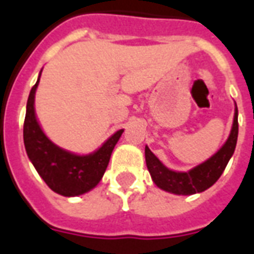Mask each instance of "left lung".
Here are the masks:
<instances>
[{"label":"left lung","mask_w":254,"mask_h":254,"mask_svg":"<svg viewBox=\"0 0 254 254\" xmlns=\"http://www.w3.org/2000/svg\"><path fill=\"white\" fill-rule=\"evenodd\" d=\"M238 138V109L235 105L233 127L226 143L209 159L188 171H176L166 167L158 156L145 145V163L151 178L162 190L178 196H190L207 190L218 181L219 177L234 154Z\"/></svg>","instance_id":"8db88e82"}]
</instances>
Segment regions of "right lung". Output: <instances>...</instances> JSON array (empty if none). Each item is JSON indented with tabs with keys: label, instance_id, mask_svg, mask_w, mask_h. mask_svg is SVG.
Returning a JSON list of instances; mask_svg holds the SVG:
<instances>
[{
	"label": "right lung",
	"instance_id": "add662e5",
	"mask_svg": "<svg viewBox=\"0 0 254 254\" xmlns=\"http://www.w3.org/2000/svg\"><path fill=\"white\" fill-rule=\"evenodd\" d=\"M41 73L27 100L23 130L25 151L38 174L53 191L65 197L81 196L92 190L100 182L109 165L111 152L124 129L111 134L91 154L78 155L58 147L47 137L36 118L35 92L39 85Z\"/></svg>",
	"mask_w": 254,
	"mask_h": 254
}]
</instances>
